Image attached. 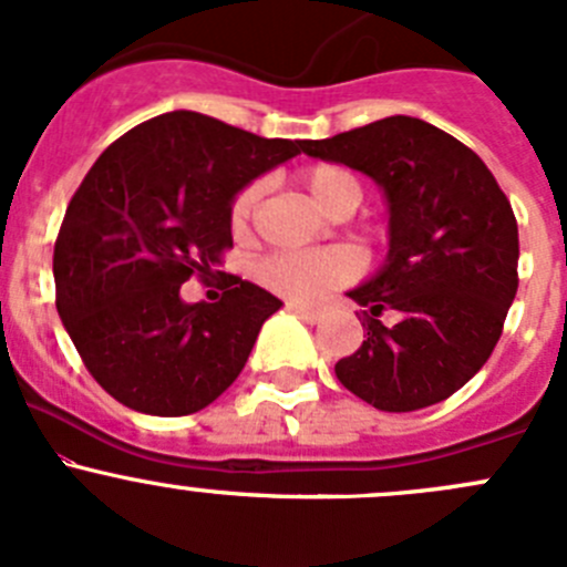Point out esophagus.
I'll use <instances>...</instances> for the list:
<instances>
[{"instance_id":"obj_1","label":"esophagus","mask_w":567,"mask_h":567,"mask_svg":"<svg viewBox=\"0 0 567 567\" xmlns=\"http://www.w3.org/2000/svg\"><path fill=\"white\" fill-rule=\"evenodd\" d=\"M288 310L296 312V316H299L301 320H307V323H318L320 316H323L318 307H307V305H288Z\"/></svg>"}]
</instances>
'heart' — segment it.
<instances>
[{"label": "heart", "instance_id": "heart-1", "mask_svg": "<svg viewBox=\"0 0 567 567\" xmlns=\"http://www.w3.org/2000/svg\"><path fill=\"white\" fill-rule=\"evenodd\" d=\"M307 192L331 216H346L362 203V183L351 169L340 164H312L301 173ZM262 181H251L238 188L230 203V230L247 236L260 203ZM359 271V260L348 249H305L274 251L257 262V279L288 301H316L329 290L351 282Z\"/></svg>", "mask_w": 567, "mask_h": 567}]
</instances>
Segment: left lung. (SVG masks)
<instances>
[{"label":"left lung","mask_w":567,"mask_h":567,"mask_svg":"<svg viewBox=\"0 0 567 567\" xmlns=\"http://www.w3.org/2000/svg\"><path fill=\"white\" fill-rule=\"evenodd\" d=\"M307 156L370 175L390 203L386 266L351 299L368 340L337 379L381 411H416L458 392L494 353L518 290V225L483 158L425 120H375ZM399 312L386 327L380 312Z\"/></svg>","instance_id":"1"}]
</instances>
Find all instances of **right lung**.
Instances as JSON below:
<instances>
[{
	"instance_id": "right-lung-1",
	"label": "right lung",
	"mask_w": 567,
	"mask_h": 567,
	"mask_svg": "<svg viewBox=\"0 0 567 567\" xmlns=\"http://www.w3.org/2000/svg\"><path fill=\"white\" fill-rule=\"evenodd\" d=\"M301 145L181 109L125 131L90 167L54 244L56 312L114 400L183 416L238 379L282 301L233 274L216 305H186L181 285L208 279L233 247L238 188Z\"/></svg>"
}]
</instances>
